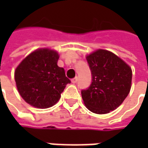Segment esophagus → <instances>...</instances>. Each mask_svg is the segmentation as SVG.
<instances>
[{"label":"esophagus","mask_w":148,"mask_h":148,"mask_svg":"<svg viewBox=\"0 0 148 148\" xmlns=\"http://www.w3.org/2000/svg\"><path fill=\"white\" fill-rule=\"evenodd\" d=\"M77 81H78V77H75V78H73V79H71V82L73 83V84H76L77 82Z\"/></svg>","instance_id":"34e87169"}]
</instances>
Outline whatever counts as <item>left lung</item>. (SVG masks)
Wrapping results in <instances>:
<instances>
[{
    "mask_svg": "<svg viewBox=\"0 0 148 148\" xmlns=\"http://www.w3.org/2000/svg\"><path fill=\"white\" fill-rule=\"evenodd\" d=\"M92 81L82 90L84 104L95 114L114 110L128 96L131 89L132 70L111 52L99 49L86 57Z\"/></svg>",
    "mask_w": 148,
    "mask_h": 148,
    "instance_id": "left-lung-1",
    "label": "left lung"
}]
</instances>
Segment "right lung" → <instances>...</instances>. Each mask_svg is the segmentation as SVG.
Returning a JSON list of instances; mask_svg holds the SVG:
<instances>
[{"label":"right lung","mask_w":148,"mask_h":148,"mask_svg":"<svg viewBox=\"0 0 148 148\" xmlns=\"http://www.w3.org/2000/svg\"><path fill=\"white\" fill-rule=\"evenodd\" d=\"M58 53L47 49L33 52L14 71V80L21 97L28 104L47 109L60 99L66 85L71 81L58 66Z\"/></svg>","instance_id":"right-lung-1"}]
</instances>
